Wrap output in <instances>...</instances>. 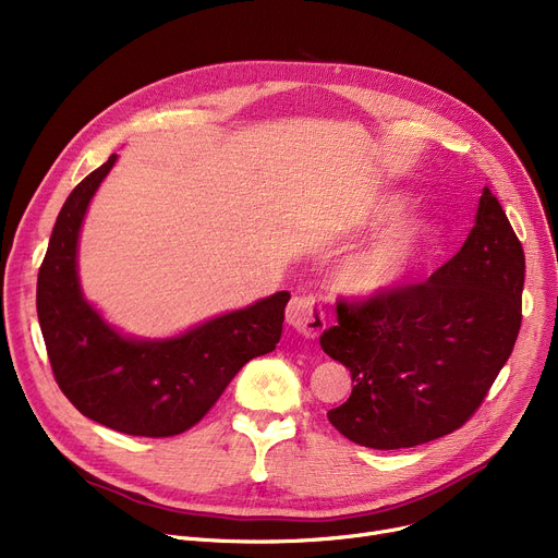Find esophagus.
Masks as SVG:
<instances>
[{
  "instance_id": "1",
  "label": "esophagus",
  "mask_w": 558,
  "mask_h": 558,
  "mask_svg": "<svg viewBox=\"0 0 558 558\" xmlns=\"http://www.w3.org/2000/svg\"><path fill=\"white\" fill-rule=\"evenodd\" d=\"M287 324L303 337L316 339L326 330V312L314 296H294L287 305Z\"/></svg>"
}]
</instances>
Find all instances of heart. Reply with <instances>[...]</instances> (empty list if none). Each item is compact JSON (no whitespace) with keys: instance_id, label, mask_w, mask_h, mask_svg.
<instances>
[{"instance_id":"heart-1","label":"heart","mask_w":558,"mask_h":558,"mask_svg":"<svg viewBox=\"0 0 558 558\" xmlns=\"http://www.w3.org/2000/svg\"><path fill=\"white\" fill-rule=\"evenodd\" d=\"M404 208L402 196H389L379 205V219L398 215ZM432 238L423 217H404L350 253L337 271V284L355 299H375L398 289L414 274Z\"/></svg>"}]
</instances>
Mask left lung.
<instances>
[{"label":"left lung","instance_id":"8db88e82","mask_svg":"<svg viewBox=\"0 0 558 558\" xmlns=\"http://www.w3.org/2000/svg\"><path fill=\"white\" fill-rule=\"evenodd\" d=\"M522 284V244L484 187L473 230L427 282L337 303V326L318 341L355 385L328 412L330 423L375 450L414 448L459 429L515 345Z\"/></svg>","mask_w":558,"mask_h":558}]
</instances>
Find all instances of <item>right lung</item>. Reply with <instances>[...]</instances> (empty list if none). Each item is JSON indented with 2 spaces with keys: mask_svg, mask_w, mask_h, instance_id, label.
I'll return each instance as SVG.
<instances>
[{
  "mask_svg": "<svg viewBox=\"0 0 558 558\" xmlns=\"http://www.w3.org/2000/svg\"><path fill=\"white\" fill-rule=\"evenodd\" d=\"M112 154L72 190L38 271L36 307L58 387L83 416L131 436H173L196 425L253 357L276 350L289 291L219 314L167 339L112 328L83 296L78 234Z\"/></svg>",
  "mask_w": 558,
  "mask_h": 558,
  "instance_id": "right-lung-1",
  "label": "right lung"
}]
</instances>
